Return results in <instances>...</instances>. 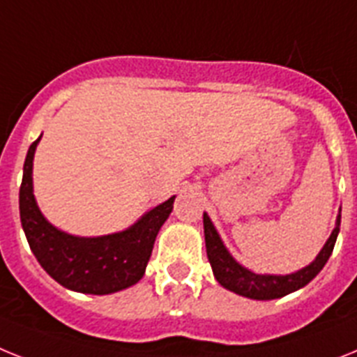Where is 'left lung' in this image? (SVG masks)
<instances>
[{"instance_id":"obj_1","label":"left lung","mask_w":357,"mask_h":357,"mask_svg":"<svg viewBox=\"0 0 357 357\" xmlns=\"http://www.w3.org/2000/svg\"><path fill=\"white\" fill-rule=\"evenodd\" d=\"M341 225V208L337 212L336 227L332 230L331 238L326 239V243L319 250L310 265L303 266L301 271H296L292 274H256V272L248 271L243 265H239L236 261L232 254L227 250L223 245V239L220 238L218 230H215L214 223L211 221L208 214L203 212V229H205V247L206 256L211 261L212 272L214 278L218 280L223 289L234 292V294L243 296V298L259 299V301H266V299H278L283 296L296 292V290L303 289L307 283L316 278L325 263L328 261L334 245H336L337 234H340Z\"/></svg>"}]
</instances>
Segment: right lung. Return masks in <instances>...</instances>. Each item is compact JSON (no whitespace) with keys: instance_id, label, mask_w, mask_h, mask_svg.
I'll return each instance as SVG.
<instances>
[{"instance_id":"right-lung-1","label":"right lung","mask_w":357,"mask_h":357,"mask_svg":"<svg viewBox=\"0 0 357 357\" xmlns=\"http://www.w3.org/2000/svg\"><path fill=\"white\" fill-rule=\"evenodd\" d=\"M40 139L41 136L26 152L20 187L21 227L36 259L59 285L82 294L105 296L136 285L145 274L155 236L172 212L176 196L145 212L121 232L96 238L63 232L41 214L34 197L32 165Z\"/></svg>"}]
</instances>
